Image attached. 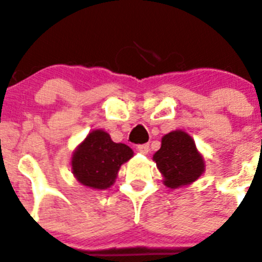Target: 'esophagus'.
I'll return each instance as SVG.
<instances>
[{"label": "esophagus", "mask_w": 262, "mask_h": 262, "mask_svg": "<svg viewBox=\"0 0 262 262\" xmlns=\"http://www.w3.org/2000/svg\"><path fill=\"white\" fill-rule=\"evenodd\" d=\"M137 149H138V151L141 152V154H143V155H147V154H148V151H149V144H148V143L139 144V146L137 147Z\"/></svg>", "instance_id": "34e87169"}]
</instances>
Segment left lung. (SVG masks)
I'll return each mask as SVG.
<instances>
[{
	"label": "left lung",
	"mask_w": 262,
	"mask_h": 262,
	"mask_svg": "<svg viewBox=\"0 0 262 262\" xmlns=\"http://www.w3.org/2000/svg\"><path fill=\"white\" fill-rule=\"evenodd\" d=\"M157 167L164 175L165 185L178 188L199 179L205 170V162L193 139L182 130L162 137L161 148L154 155Z\"/></svg>",
	"instance_id": "obj_1"
}]
</instances>
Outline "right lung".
<instances>
[{
	"label": "right lung",
	"instance_id": "obj_1",
	"mask_svg": "<svg viewBox=\"0 0 262 262\" xmlns=\"http://www.w3.org/2000/svg\"><path fill=\"white\" fill-rule=\"evenodd\" d=\"M132 156L130 147L113 142L106 132L95 130L74 152L72 169L85 187L106 189L114 184L120 166Z\"/></svg>",
	"mask_w": 262,
	"mask_h": 262
}]
</instances>
